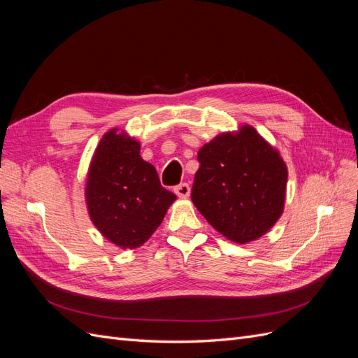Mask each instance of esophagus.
I'll list each match as a JSON object with an SVG mask.
<instances>
[{"mask_svg": "<svg viewBox=\"0 0 358 358\" xmlns=\"http://www.w3.org/2000/svg\"><path fill=\"white\" fill-rule=\"evenodd\" d=\"M175 192H176V196L179 199H188L191 188H189L188 183H179L178 187H175Z\"/></svg>", "mask_w": 358, "mask_h": 358, "instance_id": "1", "label": "esophagus"}]
</instances>
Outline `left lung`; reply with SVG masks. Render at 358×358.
I'll use <instances>...</instances> for the list:
<instances>
[{"mask_svg": "<svg viewBox=\"0 0 358 358\" xmlns=\"http://www.w3.org/2000/svg\"><path fill=\"white\" fill-rule=\"evenodd\" d=\"M197 159L191 199L216 231L248 243L272 229L284 210L288 171L254 127L216 136Z\"/></svg>", "mask_w": 358, "mask_h": 358, "instance_id": "8db88e82", "label": "left lung"}]
</instances>
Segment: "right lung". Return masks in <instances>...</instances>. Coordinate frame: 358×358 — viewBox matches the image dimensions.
Masks as SVG:
<instances>
[{
	"label": "right lung",
	"mask_w": 358,
	"mask_h": 358,
	"mask_svg": "<svg viewBox=\"0 0 358 358\" xmlns=\"http://www.w3.org/2000/svg\"><path fill=\"white\" fill-rule=\"evenodd\" d=\"M175 200L155 167L140 157L138 142L116 129L103 136L86 180V204L106 239L122 249L142 246Z\"/></svg>",
	"instance_id": "obj_1"
}]
</instances>
